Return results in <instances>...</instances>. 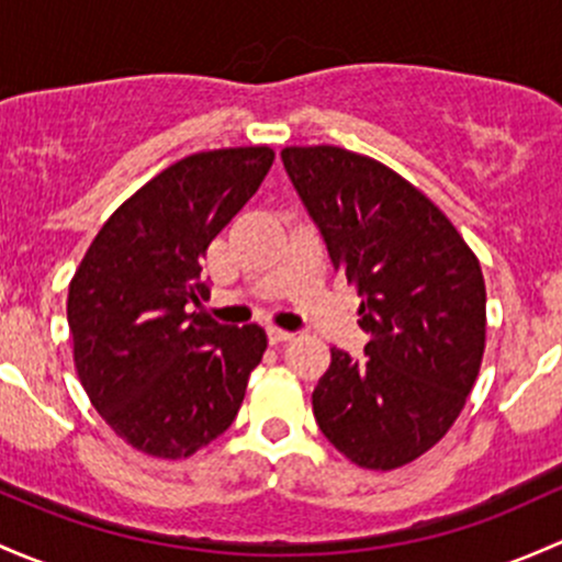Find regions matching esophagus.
<instances>
[{
	"instance_id": "1",
	"label": "esophagus",
	"mask_w": 562,
	"mask_h": 562,
	"mask_svg": "<svg viewBox=\"0 0 562 562\" xmlns=\"http://www.w3.org/2000/svg\"><path fill=\"white\" fill-rule=\"evenodd\" d=\"M266 334H269V341H271V345H280V341H288V339H293V334H291V330H285V328H277V326H269V330H266Z\"/></svg>"
}]
</instances>
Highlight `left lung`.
Segmentation results:
<instances>
[{
	"label": "left lung",
	"mask_w": 562,
	"mask_h": 562,
	"mask_svg": "<svg viewBox=\"0 0 562 562\" xmlns=\"http://www.w3.org/2000/svg\"><path fill=\"white\" fill-rule=\"evenodd\" d=\"M282 164L336 271L358 288L363 356L330 347L312 393L323 436L352 463L390 471L450 430L484 352V280L463 236L415 186L334 145Z\"/></svg>",
	"instance_id": "1"
}]
</instances>
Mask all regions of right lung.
Masks as SVG:
<instances>
[{"label":"right lung","mask_w":562,"mask_h":562,"mask_svg":"<svg viewBox=\"0 0 562 562\" xmlns=\"http://www.w3.org/2000/svg\"><path fill=\"white\" fill-rule=\"evenodd\" d=\"M269 147L193 153L123 202L69 285L67 321L88 398L121 439L188 458L234 423L261 363L258 323L202 312L210 241L269 172Z\"/></svg>","instance_id":"right-lung-1"}]
</instances>
